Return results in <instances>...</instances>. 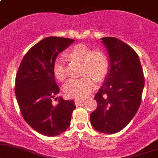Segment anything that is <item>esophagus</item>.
Returning <instances> with one entry per match:
<instances>
[{
  "mask_svg": "<svg viewBox=\"0 0 158 158\" xmlns=\"http://www.w3.org/2000/svg\"><path fill=\"white\" fill-rule=\"evenodd\" d=\"M84 102H85V99H76L75 104L77 105V106H79V105H81V103H83Z\"/></svg>",
  "mask_w": 158,
  "mask_h": 158,
  "instance_id": "34e87169",
  "label": "esophagus"
}]
</instances>
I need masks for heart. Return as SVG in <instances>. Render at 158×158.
Here are the masks:
<instances>
[{
    "instance_id": "heart-1",
    "label": "heart",
    "mask_w": 158,
    "mask_h": 158,
    "mask_svg": "<svg viewBox=\"0 0 158 158\" xmlns=\"http://www.w3.org/2000/svg\"><path fill=\"white\" fill-rule=\"evenodd\" d=\"M65 56L71 60L81 64V75L79 79L70 80L65 85L64 90L68 97L83 99L88 97L95 88V80L102 81L106 79L109 68L106 54L99 49L92 50L89 47L79 44L70 48ZM53 74L59 81L67 79L66 67L62 60L56 61L53 66Z\"/></svg>"
}]
</instances>
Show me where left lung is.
<instances>
[{"label": "left lung", "mask_w": 158, "mask_h": 158, "mask_svg": "<svg viewBox=\"0 0 158 158\" xmlns=\"http://www.w3.org/2000/svg\"><path fill=\"white\" fill-rule=\"evenodd\" d=\"M109 56V70L94 99L97 108L90 114L91 126L104 134L123 129L141 103L145 79L139 56L118 39L102 38Z\"/></svg>", "instance_id": "left-lung-1"}]
</instances>
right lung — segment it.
<instances>
[{
  "mask_svg": "<svg viewBox=\"0 0 158 158\" xmlns=\"http://www.w3.org/2000/svg\"><path fill=\"white\" fill-rule=\"evenodd\" d=\"M74 41L53 36L41 40L25 54L16 74L15 93L23 119L34 130L48 137L68 129L76 108L73 100L61 97L56 106L52 103L59 93L53 74L56 57Z\"/></svg>",
  "mask_w": 158,
  "mask_h": 158,
  "instance_id": "add662e5",
  "label": "right lung"
}]
</instances>
